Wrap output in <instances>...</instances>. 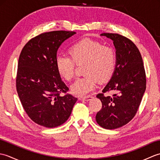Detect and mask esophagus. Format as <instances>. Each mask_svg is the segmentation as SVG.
I'll return each mask as SVG.
<instances>
[{"label": "esophagus", "mask_w": 160, "mask_h": 160, "mask_svg": "<svg viewBox=\"0 0 160 160\" xmlns=\"http://www.w3.org/2000/svg\"><path fill=\"white\" fill-rule=\"evenodd\" d=\"M93 98L92 96H80L78 98V99L80 100H90Z\"/></svg>", "instance_id": "34e87169"}]
</instances>
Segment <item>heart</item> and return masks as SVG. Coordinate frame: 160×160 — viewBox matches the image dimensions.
I'll return each instance as SVG.
<instances>
[{
	"instance_id": "1",
	"label": "heart",
	"mask_w": 160,
	"mask_h": 160,
	"mask_svg": "<svg viewBox=\"0 0 160 160\" xmlns=\"http://www.w3.org/2000/svg\"><path fill=\"white\" fill-rule=\"evenodd\" d=\"M68 53L70 56H58L57 70L60 76L71 81L75 76L76 65H82L84 76L78 78L71 87L76 96H84L96 87L97 80L104 82L113 76L117 65V53L113 47L89 38L82 39L71 45Z\"/></svg>"
}]
</instances>
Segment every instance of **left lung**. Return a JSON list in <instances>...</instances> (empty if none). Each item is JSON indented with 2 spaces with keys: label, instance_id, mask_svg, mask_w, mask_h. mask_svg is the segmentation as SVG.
<instances>
[{
  "label": "left lung",
  "instance_id": "8db88e82",
  "mask_svg": "<svg viewBox=\"0 0 160 160\" xmlns=\"http://www.w3.org/2000/svg\"><path fill=\"white\" fill-rule=\"evenodd\" d=\"M113 40L117 53V65L111 79L96 97L102 108L96 116L97 123L106 129H115L128 123L136 114L146 90L147 78L141 53L127 37L104 33ZM111 90L113 97L104 95Z\"/></svg>",
  "mask_w": 160,
  "mask_h": 160
}]
</instances>
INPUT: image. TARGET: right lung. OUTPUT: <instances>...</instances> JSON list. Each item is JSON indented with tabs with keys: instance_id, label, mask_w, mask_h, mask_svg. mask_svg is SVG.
I'll list each match as a JSON object with an SVG mask.
<instances>
[{
	"instance_id": "add662e5",
	"label": "right lung",
	"mask_w": 160,
	"mask_h": 160,
	"mask_svg": "<svg viewBox=\"0 0 160 160\" xmlns=\"http://www.w3.org/2000/svg\"><path fill=\"white\" fill-rule=\"evenodd\" d=\"M75 32H45L32 38L20 52L16 85L22 107L35 123L54 128L69 118L77 98L69 91L57 70V51ZM65 93L61 96L60 93Z\"/></svg>"
}]
</instances>
